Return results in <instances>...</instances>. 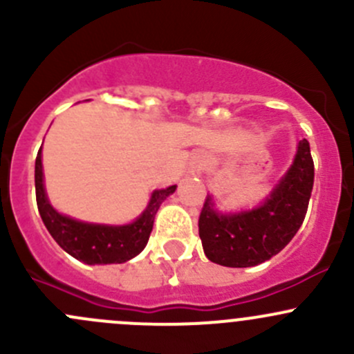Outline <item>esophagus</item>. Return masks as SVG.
Here are the masks:
<instances>
[{
	"label": "esophagus",
	"instance_id": "esophagus-1",
	"mask_svg": "<svg viewBox=\"0 0 354 354\" xmlns=\"http://www.w3.org/2000/svg\"><path fill=\"white\" fill-rule=\"evenodd\" d=\"M202 169V157L200 156H194L192 159V174H197Z\"/></svg>",
	"mask_w": 354,
	"mask_h": 354
}]
</instances>
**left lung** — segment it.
<instances>
[{"label": "left lung", "mask_w": 354, "mask_h": 354, "mask_svg": "<svg viewBox=\"0 0 354 354\" xmlns=\"http://www.w3.org/2000/svg\"><path fill=\"white\" fill-rule=\"evenodd\" d=\"M313 169L310 144L303 138L295 162L263 205L223 216L207 197L198 217V234L207 259L224 267H253L277 255L305 219Z\"/></svg>", "instance_id": "8db88e82"}]
</instances>
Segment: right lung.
<instances>
[{
    "label": "right lung",
    "instance_id": "right-lung-1",
    "mask_svg": "<svg viewBox=\"0 0 354 354\" xmlns=\"http://www.w3.org/2000/svg\"><path fill=\"white\" fill-rule=\"evenodd\" d=\"M176 190V185L152 194L147 209L135 223L127 226H102L75 221L71 217L56 212L48 202L42 183V160L41 151L35 157V198L42 223L48 227L55 241L84 263H123L133 259L147 245L157 209L162 200Z\"/></svg>",
    "mask_w": 354,
    "mask_h": 354
}]
</instances>
